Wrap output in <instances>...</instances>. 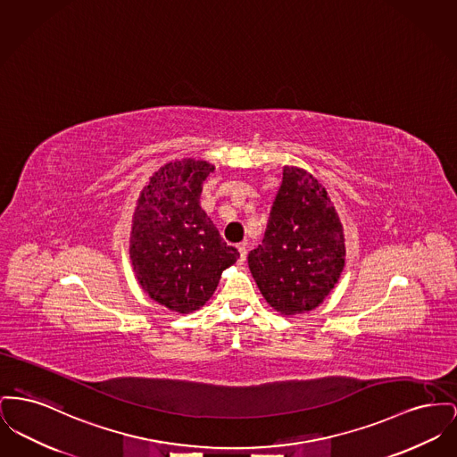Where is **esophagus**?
Here are the masks:
<instances>
[{
  "label": "esophagus",
  "mask_w": 457,
  "mask_h": 457,
  "mask_svg": "<svg viewBox=\"0 0 457 457\" xmlns=\"http://www.w3.org/2000/svg\"><path fill=\"white\" fill-rule=\"evenodd\" d=\"M238 252H240V261H245L246 259V243H240L238 245Z\"/></svg>",
  "instance_id": "esophagus-1"
}]
</instances>
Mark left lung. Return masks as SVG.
<instances>
[{"mask_svg":"<svg viewBox=\"0 0 457 457\" xmlns=\"http://www.w3.org/2000/svg\"><path fill=\"white\" fill-rule=\"evenodd\" d=\"M345 255L344 226L326 188L305 169L285 165L262 245L248 253L266 302L281 316L316 309L338 283Z\"/></svg>","mask_w":457,"mask_h":457,"instance_id":"left-lung-1","label":"left lung"}]
</instances>
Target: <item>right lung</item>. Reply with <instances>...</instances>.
<instances>
[{"label":"right lung","instance_id":"1","mask_svg":"<svg viewBox=\"0 0 457 457\" xmlns=\"http://www.w3.org/2000/svg\"><path fill=\"white\" fill-rule=\"evenodd\" d=\"M214 169L207 161L167 162L136 200L129 238L136 279L146 295L172 312L204 307L222 270L240 259L200 207L202 185Z\"/></svg>","mask_w":457,"mask_h":457}]
</instances>
